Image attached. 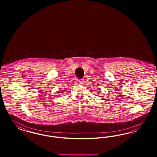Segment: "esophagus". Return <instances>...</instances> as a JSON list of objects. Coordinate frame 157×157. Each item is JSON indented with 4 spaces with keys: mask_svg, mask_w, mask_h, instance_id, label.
Segmentation results:
<instances>
[{
    "mask_svg": "<svg viewBox=\"0 0 157 157\" xmlns=\"http://www.w3.org/2000/svg\"><path fill=\"white\" fill-rule=\"evenodd\" d=\"M79 83H83L84 82L83 79H79Z\"/></svg>",
    "mask_w": 157,
    "mask_h": 157,
    "instance_id": "esophagus-1",
    "label": "esophagus"
}]
</instances>
